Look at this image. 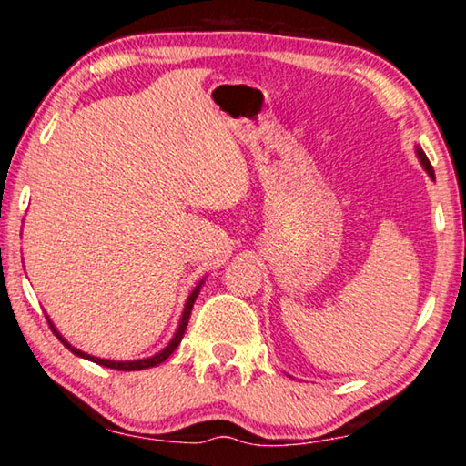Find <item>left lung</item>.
Returning a JSON list of instances; mask_svg holds the SVG:
<instances>
[{
	"label": "left lung",
	"instance_id": "left-lung-1",
	"mask_svg": "<svg viewBox=\"0 0 466 466\" xmlns=\"http://www.w3.org/2000/svg\"><path fill=\"white\" fill-rule=\"evenodd\" d=\"M415 154H417V157H420L421 167L425 168V172H428L430 178H431V180H436V175H433V168H431V164H430V160H428V156L423 154V149H421L420 146H415Z\"/></svg>",
	"mask_w": 466,
	"mask_h": 466
}]
</instances>
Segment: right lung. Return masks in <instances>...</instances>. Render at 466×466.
I'll use <instances>...</instances> for the list:
<instances>
[{
	"instance_id": "obj_1",
	"label": "right lung",
	"mask_w": 466,
	"mask_h": 466,
	"mask_svg": "<svg viewBox=\"0 0 466 466\" xmlns=\"http://www.w3.org/2000/svg\"><path fill=\"white\" fill-rule=\"evenodd\" d=\"M205 283V278L197 283V288L191 291V294H188V298H187V302H185V309H183V314H180V320H178V327H177V330H175V335H172V339L168 341V345L164 347L162 351H157L156 356H149V358H144V360H129V361H115V360H105V358H96V356H90V353H86V351H82V350H77V347H74L72 343L67 341L66 337H63L59 330H57V327L53 325V320L46 317V320H49V325H51V329H53V333L59 337V341L67 347L69 351L74 353V356H77V358H84V360H90V361H94V364H98V366H106V368H113V370H123V372H133V370H146V368H154V366H157V364H162V361H167L170 356H172V351L177 350L178 347V343H180V339H183V335H185V330H187V325H188V317H191V310H193V304H195V299H197V296H199V291H201V286Z\"/></svg>"
}]
</instances>
